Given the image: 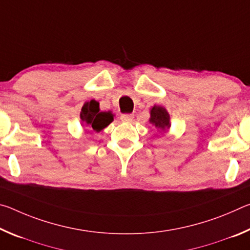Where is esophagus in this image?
<instances>
[{"label":"esophagus","mask_w":250,"mask_h":250,"mask_svg":"<svg viewBox=\"0 0 250 250\" xmlns=\"http://www.w3.org/2000/svg\"><path fill=\"white\" fill-rule=\"evenodd\" d=\"M133 118H134V115H131V113H125V115H121L120 119L124 122H130L133 120Z\"/></svg>","instance_id":"obj_1"}]
</instances>
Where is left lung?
Wrapping results in <instances>:
<instances>
[{"label":"left lung","mask_w":250,"mask_h":250,"mask_svg":"<svg viewBox=\"0 0 250 250\" xmlns=\"http://www.w3.org/2000/svg\"><path fill=\"white\" fill-rule=\"evenodd\" d=\"M150 124L161 133H166L171 128V118L167 110L162 105L154 104L150 109Z\"/></svg>","instance_id":"1"}]
</instances>
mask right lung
<instances>
[{"label": "right lung", "instance_id": "add662e5", "mask_svg": "<svg viewBox=\"0 0 250 250\" xmlns=\"http://www.w3.org/2000/svg\"><path fill=\"white\" fill-rule=\"evenodd\" d=\"M115 115L111 111H100L99 103L96 100L86 101L80 111V120L83 128L100 132L113 121Z\"/></svg>", "mask_w": 250, "mask_h": 250}]
</instances>
